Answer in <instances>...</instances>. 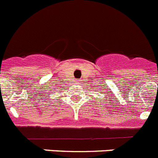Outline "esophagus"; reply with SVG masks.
Masks as SVG:
<instances>
[{
  "label": "esophagus",
  "instance_id": "obj_1",
  "mask_svg": "<svg viewBox=\"0 0 158 158\" xmlns=\"http://www.w3.org/2000/svg\"><path fill=\"white\" fill-rule=\"evenodd\" d=\"M80 82H81V80H80V79H77L76 80L77 84H79V83H80Z\"/></svg>",
  "mask_w": 158,
  "mask_h": 158
}]
</instances>
